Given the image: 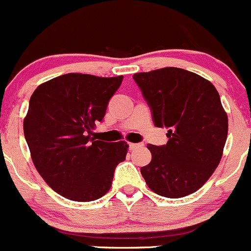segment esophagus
Wrapping results in <instances>:
<instances>
[{"label":"esophagus","mask_w":251,"mask_h":251,"mask_svg":"<svg viewBox=\"0 0 251 251\" xmlns=\"http://www.w3.org/2000/svg\"><path fill=\"white\" fill-rule=\"evenodd\" d=\"M138 146H140V144H135V143H129V150H134Z\"/></svg>","instance_id":"esophagus-1"}]
</instances>
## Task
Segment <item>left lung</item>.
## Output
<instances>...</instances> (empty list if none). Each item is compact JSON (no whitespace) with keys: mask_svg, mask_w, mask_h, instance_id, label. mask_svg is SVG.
I'll use <instances>...</instances> for the list:
<instances>
[{"mask_svg":"<svg viewBox=\"0 0 251 251\" xmlns=\"http://www.w3.org/2000/svg\"><path fill=\"white\" fill-rule=\"evenodd\" d=\"M156 126H167L166 145L149 144L151 162L140 172L148 187L178 199L199 190L223 155L228 117L215 86L199 74L176 67L135 73Z\"/></svg>","mask_w":251,"mask_h":251,"instance_id":"8db88e82","label":"left lung"}]
</instances>
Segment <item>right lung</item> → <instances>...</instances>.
<instances>
[{"label":"right lung","mask_w":251,"mask_h":251,"mask_svg":"<svg viewBox=\"0 0 251 251\" xmlns=\"http://www.w3.org/2000/svg\"><path fill=\"white\" fill-rule=\"evenodd\" d=\"M123 75L103 78L68 73L40 84L24 118L31 160L49 187L73 201L100 199L112 185L116 166L126 160V141L93 138Z\"/></svg>","instance_id":"obj_1"}]
</instances>
